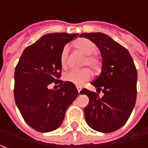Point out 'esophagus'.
I'll use <instances>...</instances> for the list:
<instances>
[{"mask_svg": "<svg viewBox=\"0 0 148 148\" xmlns=\"http://www.w3.org/2000/svg\"><path fill=\"white\" fill-rule=\"evenodd\" d=\"M77 90H78V92H79V94H80V91H81V90H82V87L81 86H77Z\"/></svg>", "mask_w": 148, "mask_h": 148, "instance_id": "esophagus-1", "label": "esophagus"}]
</instances>
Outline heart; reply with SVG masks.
<instances>
[{"mask_svg": "<svg viewBox=\"0 0 148 148\" xmlns=\"http://www.w3.org/2000/svg\"><path fill=\"white\" fill-rule=\"evenodd\" d=\"M74 46L81 53L86 55V58L83 62V66H89L93 71H98L101 65V59L98 55L94 54L97 47L95 43L87 38H80L74 43ZM69 53V47L66 45L60 53V65L62 69L67 67V60ZM91 77V73L89 69L84 68L79 71H71L64 75V80L67 82L74 84L76 86H82L86 82L89 81Z\"/></svg>", "mask_w": 148, "mask_h": 148, "instance_id": "b5f03b06", "label": "heart"}]
</instances>
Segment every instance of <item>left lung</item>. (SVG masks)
<instances>
[{"label":"left lung","instance_id":"1","mask_svg":"<svg viewBox=\"0 0 148 148\" xmlns=\"http://www.w3.org/2000/svg\"><path fill=\"white\" fill-rule=\"evenodd\" d=\"M95 43L102 57V70L91 85L104 95L87 89L81 94L89 97L84 108L89 126L100 133H112L123 127L134 110L137 98L138 73L134 60L127 49L102 33H83ZM98 92V93H99Z\"/></svg>","mask_w":148,"mask_h":148}]
</instances>
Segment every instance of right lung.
Returning <instances> with one entry per match:
<instances>
[{"label": "right lung", "instance_id": "obj_1", "mask_svg": "<svg viewBox=\"0 0 148 148\" xmlns=\"http://www.w3.org/2000/svg\"><path fill=\"white\" fill-rule=\"evenodd\" d=\"M78 34L53 33L40 38L27 47L14 71V95L23 119L40 133L59 127L67 108L78 96L74 84L58 80L61 77L60 53L66 44ZM60 83L57 90L49 89Z\"/></svg>", "mask_w": 148, "mask_h": 148}]
</instances>
